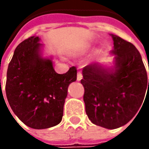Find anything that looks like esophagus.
<instances>
[{"instance_id": "esophagus-1", "label": "esophagus", "mask_w": 149, "mask_h": 149, "mask_svg": "<svg viewBox=\"0 0 149 149\" xmlns=\"http://www.w3.org/2000/svg\"><path fill=\"white\" fill-rule=\"evenodd\" d=\"M82 78H83V75H82L81 72L79 71L77 74V80L78 81H80V80L82 79Z\"/></svg>"}]
</instances>
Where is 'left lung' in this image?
Returning a JSON list of instances; mask_svg holds the SVG:
<instances>
[{
    "label": "left lung",
    "instance_id": "1",
    "mask_svg": "<svg viewBox=\"0 0 149 149\" xmlns=\"http://www.w3.org/2000/svg\"><path fill=\"white\" fill-rule=\"evenodd\" d=\"M111 36L114 66L104 68L96 63L85 66L80 82L84 88V101L89 120L100 127L114 129L129 123L143 106L149 79L148 84L146 69L134 45L119 36Z\"/></svg>",
    "mask_w": 149,
    "mask_h": 149
}]
</instances>
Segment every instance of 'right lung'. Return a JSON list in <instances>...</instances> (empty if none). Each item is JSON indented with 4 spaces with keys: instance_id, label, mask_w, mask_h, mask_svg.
Masks as SVG:
<instances>
[{
    "instance_id": "add662e5",
    "label": "right lung",
    "mask_w": 149,
    "mask_h": 149,
    "mask_svg": "<svg viewBox=\"0 0 149 149\" xmlns=\"http://www.w3.org/2000/svg\"><path fill=\"white\" fill-rule=\"evenodd\" d=\"M40 38L31 36L15 49L7 70L6 94L12 111L28 127L48 129L61 122L70 84L77 70L54 71L52 60L41 56ZM1 84V83H0Z\"/></svg>"
}]
</instances>
